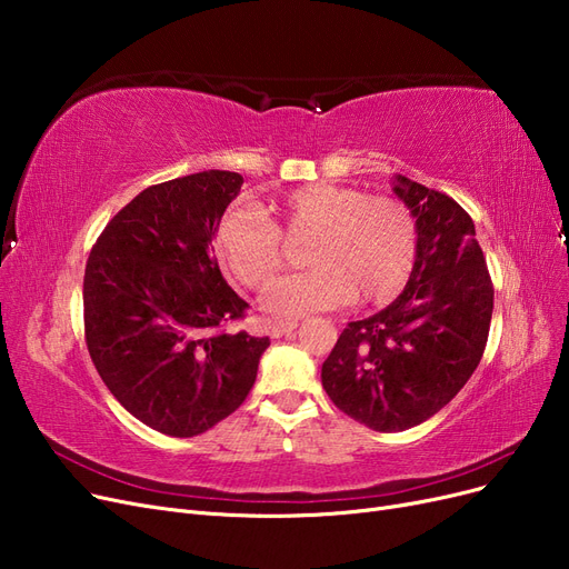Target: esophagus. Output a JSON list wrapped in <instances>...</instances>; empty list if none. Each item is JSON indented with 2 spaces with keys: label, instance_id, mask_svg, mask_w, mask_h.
<instances>
[{
  "label": "esophagus",
  "instance_id": "esophagus-1",
  "mask_svg": "<svg viewBox=\"0 0 569 569\" xmlns=\"http://www.w3.org/2000/svg\"><path fill=\"white\" fill-rule=\"evenodd\" d=\"M297 327H299V322H295V320H278V322L270 325V337L289 335V332H295Z\"/></svg>",
  "mask_w": 569,
  "mask_h": 569
}]
</instances>
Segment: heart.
I'll return each instance as SVG.
<instances>
[{"instance_id":"obj_1","label":"heart","mask_w":569,"mask_h":569,"mask_svg":"<svg viewBox=\"0 0 569 569\" xmlns=\"http://www.w3.org/2000/svg\"><path fill=\"white\" fill-rule=\"evenodd\" d=\"M239 209L220 220L216 253L249 289L266 287L284 266L282 234L311 237L303 261L311 270L263 291V308L280 318L327 311L353 297L382 306L408 284L418 263L420 230L401 199L349 184L316 182L291 189L266 209Z\"/></svg>"}]
</instances>
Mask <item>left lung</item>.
<instances>
[{
  "label": "left lung",
  "mask_w": 569,
  "mask_h": 569,
  "mask_svg": "<svg viewBox=\"0 0 569 569\" xmlns=\"http://www.w3.org/2000/svg\"><path fill=\"white\" fill-rule=\"evenodd\" d=\"M393 192L418 220L416 270L385 311L349 322L322 363L332 403L375 432H403L449 403L479 366L493 313L487 258L462 206L403 176Z\"/></svg>",
  "instance_id": "1"
}]
</instances>
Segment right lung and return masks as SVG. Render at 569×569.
Returning a JSON list of instances; mask_svg holds the SVG:
<instances>
[{"mask_svg":"<svg viewBox=\"0 0 569 569\" xmlns=\"http://www.w3.org/2000/svg\"><path fill=\"white\" fill-rule=\"evenodd\" d=\"M242 182L203 170L147 187L109 220L84 266L92 363L130 416L168 437H197L242 406L270 347L226 332L249 303L211 256Z\"/></svg>","mask_w":569,"mask_h":569,"instance_id":"1","label":"right lung"}]
</instances>
